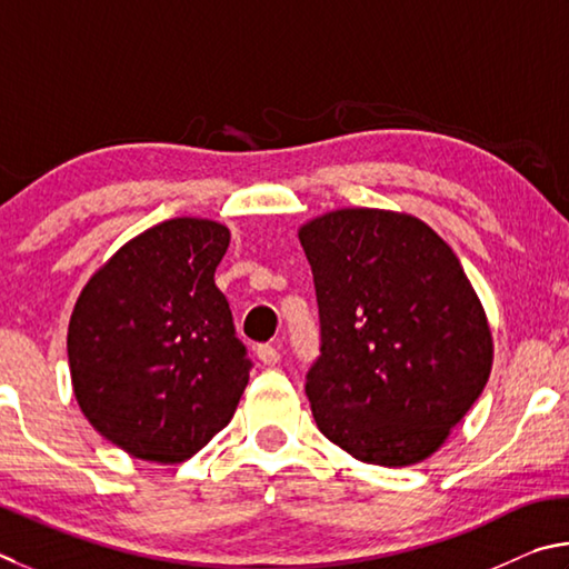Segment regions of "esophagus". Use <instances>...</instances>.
Instances as JSON below:
<instances>
[{"mask_svg":"<svg viewBox=\"0 0 569 569\" xmlns=\"http://www.w3.org/2000/svg\"><path fill=\"white\" fill-rule=\"evenodd\" d=\"M257 360L267 365V367H274L279 362V350L274 345H259L257 347Z\"/></svg>","mask_w":569,"mask_h":569,"instance_id":"esophagus-1","label":"esophagus"}]
</instances>
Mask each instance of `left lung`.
<instances>
[{
    "instance_id": "obj_1",
    "label": "left lung",
    "mask_w": 569,
    "mask_h": 569,
    "mask_svg": "<svg viewBox=\"0 0 569 569\" xmlns=\"http://www.w3.org/2000/svg\"><path fill=\"white\" fill-rule=\"evenodd\" d=\"M320 307L305 392L327 440L370 465L430 457L482 395L492 335L460 259L430 227L337 209L300 229Z\"/></svg>"
}]
</instances>
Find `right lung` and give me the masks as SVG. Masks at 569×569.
Returning a JSON list of instances; mask_svg holds the SVG:
<instances>
[{"instance_id": "right-lung-1", "label": "right lung", "mask_w": 569, "mask_h": 569, "mask_svg": "<svg viewBox=\"0 0 569 569\" xmlns=\"http://www.w3.org/2000/svg\"><path fill=\"white\" fill-rule=\"evenodd\" d=\"M229 229L177 217L127 242L79 295L67 355L94 430L149 462H184L227 427L252 360L214 269Z\"/></svg>"}]
</instances>
